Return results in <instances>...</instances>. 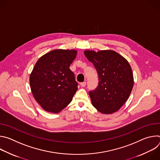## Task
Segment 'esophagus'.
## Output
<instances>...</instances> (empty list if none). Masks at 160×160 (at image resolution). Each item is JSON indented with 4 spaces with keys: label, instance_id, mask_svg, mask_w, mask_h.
Returning <instances> with one entry per match:
<instances>
[{
    "label": "esophagus",
    "instance_id": "esophagus-1",
    "mask_svg": "<svg viewBox=\"0 0 160 160\" xmlns=\"http://www.w3.org/2000/svg\"><path fill=\"white\" fill-rule=\"evenodd\" d=\"M85 85H86V82H82V83H80V86H81V87H85Z\"/></svg>",
    "mask_w": 160,
    "mask_h": 160
}]
</instances>
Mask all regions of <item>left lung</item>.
Listing matches in <instances>:
<instances>
[{
    "instance_id": "obj_1",
    "label": "left lung",
    "mask_w": 160,
    "mask_h": 160,
    "mask_svg": "<svg viewBox=\"0 0 160 160\" xmlns=\"http://www.w3.org/2000/svg\"><path fill=\"white\" fill-rule=\"evenodd\" d=\"M84 54L94 66L99 84L89 91L92 105L103 114L118 111L128 99L133 86V77L127 60L111 50L85 51Z\"/></svg>"
}]
</instances>
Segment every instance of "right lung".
<instances>
[{"mask_svg": "<svg viewBox=\"0 0 160 160\" xmlns=\"http://www.w3.org/2000/svg\"><path fill=\"white\" fill-rule=\"evenodd\" d=\"M77 54L76 50L56 49L36 62L30 76V88L44 110L58 113L72 101L78 83L69 68Z\"/></svg>", "mask_w": 160, "mask_h": 160, "instance_id": "obj_1", "label": "right lung"}]
</instances>
